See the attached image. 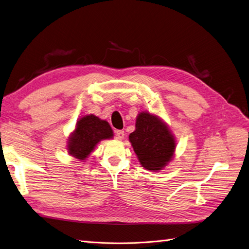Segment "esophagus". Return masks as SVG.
<instances>
[{
    "mask_svg": "<svg viewBox=\"0 0 249 249\" xmlns=\"http://www.w3.org/2000/svg\"><path fill=\"white\" fill-rule=\"evenodd\" d=\"M115 135H116V138H117L118 140H123L124 137V132L122 131V130H119V131H116V132H115Z\"/></svg>",
    "mask_w": 249,
    "mask_h": 249,
    "instance_id": "1",
    "label": "esophagus"
}]
</instances>
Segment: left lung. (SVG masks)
<instances>
[{"mask_svg":"<svg viewBox=\"0 0 249 249\" xmlns=\"http://www.w3.org/2000/svg\"><path fill=\"white\" fill-rule=\"evenodd\" d=\"M129 140L142 167L147 170H162L175 156V136L164 120L149 112L139 113Z\"/></svg>","mask_w":249,"mask_h":249,"instance_id":"1","label":"left lung"}]
</instances>
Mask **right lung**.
Masks as SVG:
<instances>
[{
	"mask_svg": "<svg viewBox=\"0 0 249 249\" xmlns=\"http://www.w3.org/2000/svg\"><path fill=\"white\" fill-rule=\"evenodd\" d=\"M114 136L108 122L93 114L82 116L78 119L76 127L67 141V152L80 161L93 152L97 143Z\"/></svg>",
	"mask_w": 249,
	"mask_h": 249,
	"instance_id": "1",
	"label": "right lung"
}]
</instances>
